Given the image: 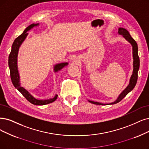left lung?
I'll return each mask as SVG.
<instances>
[{
    "label": "left lung",
    "instance_id": "left-lung-1",
    "mask_svg": "<svg viewBox=\"0 0 149 149\" xmlns=\"http://www.w3.org/2000/svg\"><path fill=\"white\" fill-rule=\"evenodd\" d=\"M118 33L119 35H122V36L125 38L128 42L132 45L133 47V74L131 76L130 82L128 86L127 87V88L125 89V90L119 95V96L117 98V99L115 101V102L109 103V104H103L99 102H93V101L88 100V102L95 104H98V105H108V104H114L116 103H117L126 96V95L130 92L132 91L134 87H135L137 80H138V72L139 68V57L138 56V45L136 42V41L132 37L130 33L127 31V29L120 27L118 28Z\"/></svg>",
    "mask_w": 149,
    "mask_h": 149
}]
</instances>
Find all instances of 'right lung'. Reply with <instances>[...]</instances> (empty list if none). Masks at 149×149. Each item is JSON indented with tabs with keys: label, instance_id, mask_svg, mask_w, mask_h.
Listing matches in <instances>:
<instances>
[{
	"label": "right lung",
	"instance_id": "1",
	"mask_svg": "<svg viewBox=\"0 0 149 149\" xmlns=\"http://www.w3.org/2000/svg\"><path fill=\"white\" fill-rule=\"evenodd\" d=\"M39 24H32L31 25L29 26L23 33L20 35L18 37H17L12 45L11 47V51L8 57V66L10 71V77L11 82H12L13 86L16 88H17L24 97L29 102L35 105H45L49 104L51 103L54 102L57 99L58 95L56 94L55 96L50 99L47 100H38L33 97L32 95L26 89L21 86L20 80H19V74L18 72V69H17V54H18V51L20 46L22 43V42L27 37L28 33H27L29 31H30L33 27L38 26ZM68 63L67 62H64L61 63H58L54 65V71L55 72H58L62 69L64 67L67 66Z\"/></svg>",
	"mask_w": 149,
	"mask_h": 149
}]
</instances>
